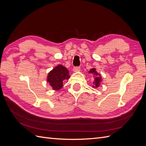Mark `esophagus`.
<instances>
[{
    "label": "esophagus",
    "instance_id": "1",
    "mask_svg": "<svg viewBox=\"0 0 146 146\" xmlns=\"http://www.w3.org/2000/svg\"><path fill=\"white\" fill-rule=\"evenodd\" d=\"M80 70V67H74L73 69V71L75 72H78Z\"/></svg>",
    "mask_w": 146,
    "mask_h": 146
}]
</instances>
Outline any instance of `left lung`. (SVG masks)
Instances as JSON below:
<instances>
[{"instance_id": "1", "label": "left lung", "mask_w": 146, "mask_h": 146, "mask_svg": "<svg viewBox=\"0 0 146 146\" xmlns=\"http://www.w3.org/2000/svg\"><path fill=\"white\" fill-rule=\"evenodd\" d=\"M89 73L93 74L94 76H96L94 77V81L93 82L94 85L92 86V87H94V88H98V87H99L100 86V82H102V77L100 76V74L96 72L95 68L91 69L90 70Z\"/></svg>"}]
</instances>
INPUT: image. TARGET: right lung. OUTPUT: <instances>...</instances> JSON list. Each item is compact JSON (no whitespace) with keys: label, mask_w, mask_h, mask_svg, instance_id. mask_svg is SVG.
<instances>
[{"label":"right lung","mask_w":146,"mask_h":146,"mask_svg":"<svg viewBox=\"0 0 146 146\" xmlns=\"http://www.w3.org/2000/svg\"><path fill=\"white\" fill-rule=\"evenodd\" d=\"M69 70L62 65H58L48 74L47 82L54 90H58L63 86V80H68L70 77Z\"/></svg>","instance_id":"add662e5"}]
</instances>
